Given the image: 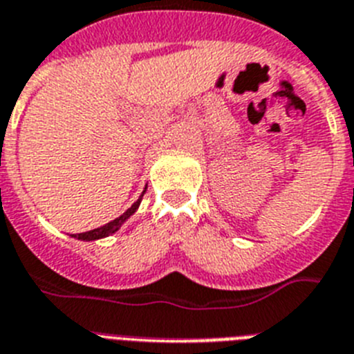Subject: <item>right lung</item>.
<instances>
[{
    "instance_id": "add662e5",
    "label": "right lung",
    "mask_w": 354,
    "mask_h": 354,
    "mask_svg": "<svg viewBox=\"0 0 354 354\" xmlns=\"http://www.w3.org/2000/svg\"><path fill=\"white\" fill-rule=\"evenodd\" d=\"M144 192H142L140 198H138V200H136L135 203H133L131 207L126 210V212L122 214V216H118L117 219H113V221L106 223L104 227L95 228V230H90V232L71 234V237H77V239H81V241H95V239H102V237H108V236H111V234H115L118 228H120L122 225H124V223H126L127 219L131 218L133 214L136 212V209H138V205H140V201H142V196H144Z\"/></svg>"
}]
</instances>
